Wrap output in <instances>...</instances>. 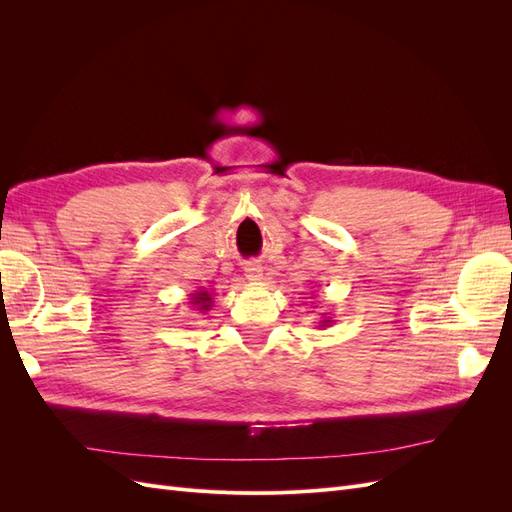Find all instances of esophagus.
Segmentation results:
<instances>
[{"mask_svg": "<svg viewBox=\"0 0 512 512\" xmlns=\"http://www.w3.org/2000/svg\"><path fill=\"white\" fill-rule=\"evenodd\" d=\"M245 277L250 282H258L260 277H262V267L258 265V262H250V265L245 267Z\"/></svg>", "mask_w": 512, "mask_h": 512, "instance_id": "obj_1", "label": "esophagus"}]
</instances>
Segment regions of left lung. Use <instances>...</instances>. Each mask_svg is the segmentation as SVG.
Masks as SVG:
<instances>
[{
	"label": "left lung",
	"mask_w": 512,
	"mask_h": 512,
	"mask_svg": "<svg viewBox=\"0 0 512 512\" xmlns=\"http://www.w3.org/2000/svg\"><path fill=\"white\" fill-rule=\"evenodd\" d=\"M329 324H333L331 316H327V314H322V320L318 322V327H329Z\"/></svg>",
	"instance_id": "8db88e82"
}]
</instances>
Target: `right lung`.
I'll return each instance as SVG.
<instances>
[{
    "label": "right lung",
    "mask_w": 512,
    "mask_h": 512,
    "mask_svg": "<svg viewBox=\"0 0 512 512\" xmlns=\"http://www.w3.org/2000/svg\"><path fill=\"white\" fill-rule=\"evenodd\" d=\"M190 303L194 305V309H198L200 314H207L209 309H211V305H213V297H211L209 290L200 288V290H196V292L190 294Z\"/></svg>",
    "instance_id": "right-lung-1"
}]
</instances>
